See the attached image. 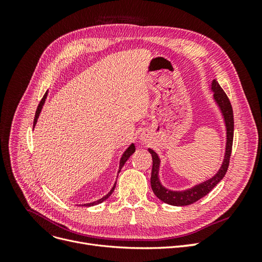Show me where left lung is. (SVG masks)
Instances as JSON below:
<instances>
[{
  "label": "left lung",
  "mask_w": 262,
  "mask_h": 262,
  "mask_svg": "<svg viewBox=\"0 0 262 262\" xmlns=\"http://www.w3.org/2000/svg\"><path fill=\"white\" fill-rule=\"evenodd\" d=\"M210 90L213 93V100L215 102L220 113L223 118V122L225 125L226 131V142H225V152L223 162H222L219 170L211 178L204 180L200 184H196L192 187L184 189V190H171L165 187L160 179V167H161V158L154 149L148 148L149 154L152 155L153 167L152 175H150V187L154 194L161 201L167 203L169 205H175V207H184L194 203L195 201L200 200L201 198L207 195L211 190L215 187L219 182L224 178L225 173L228 168L229 157L232 153L233 146V137H234V116L232 105L227 98L226 94L222 90V87L217 83L216 80H213Z\"/></svg>",
  "instance_id": "8db88e82"
}]
</instances>
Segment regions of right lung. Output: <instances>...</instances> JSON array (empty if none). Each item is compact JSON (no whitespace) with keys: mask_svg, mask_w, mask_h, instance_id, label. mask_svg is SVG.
I'll use <instances>...</instances> for the list:
<instances>
[{"mask_svg":"<svg viewBox=\"0 0 262 262\" xmlns=\"http://www.w3.org/2000/svg\"><path fill=\"white\" fill-rule=\"evenodd\" d=\"M47 96H48V91H47V93L45 94V96L42 97V99H41V101L39 102V105H38V108H37V110H36V115H35V119H34V128H35V125H36V123H37V120H38V118H39V115H40V113H41V109H42V107H43V105H45V101H46V99H47ZM136 152V146H134V144L132 143L128 148H126L124 152H123V154H122V156H121V158H120V163H119V170H118V173L120 172V170H121V168L123 167V165L125 164V162L129 160V157ZM116 184H117V180H116V182H115V185L113 186V188H112V190H110V191L105 195V196H102L101 199H99V200H97V201H94V202H91V203H86V204H82V205H84V207H92V205H96V204H99V203H101V202H104L105 200H107L108 198L113 194V192H114V190H115V188H116Z\"/></svg>","mask_w":262,"mask_h":262,"instance_id":"add662e5","label":"right lung"}]
</instances>
